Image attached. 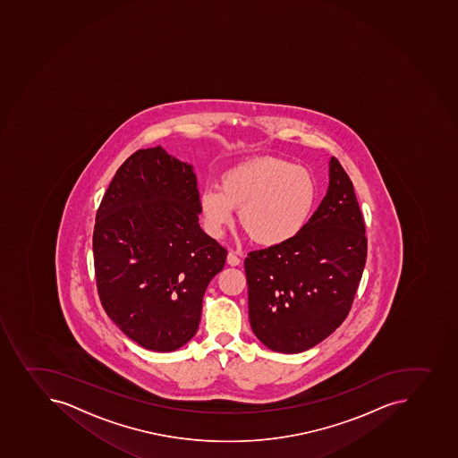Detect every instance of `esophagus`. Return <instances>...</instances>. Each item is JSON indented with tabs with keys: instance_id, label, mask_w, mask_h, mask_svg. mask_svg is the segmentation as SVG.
I'll return each mask as SVG.
<instances>
[{
	"instance_id": "obj_1",
	"label": "esophagus",
	"mask_w": 458,
	"mask_h": 458,
	"mask_svg": "<svg viewBox=\"0 0 458 458\" xmlns=\"http://www.w3.org/2000/svg\"><path fill=\"white\" fill-rule=\"evenodd\" d=\"M227 262H228V266L235 267V266H239L240 262H242V261H240V258L237 257V255H235L234 252H230L227 255Z\"/></svg>"
}]
</instances>
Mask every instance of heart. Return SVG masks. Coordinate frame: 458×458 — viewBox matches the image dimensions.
Wrapping results in <instances>:
<instances>
[{"label":"heart","instance_id":"obj_1","mask_svg":"<svg viewBox=\"0 0 458 458\" xmlns=\"http://www.w3.org/2000/svg\"><path fill=\"white\" fill-rule=\"evenodd\" d=\"M318 197V179L311 170L282 158L261 157L228 169L219 188H205L200 209L212 234H223L237 209L242 227L255 243L277 246L304 230Z\"/></svg>","mask_w":458,"mask_h":458}]
</instances>
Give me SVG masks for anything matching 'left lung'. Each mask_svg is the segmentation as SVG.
I'll list each match as a JSON object with an SVG mask.
<instances>
[{
  "mask_svg": "<svg viewBox=\"0 0 458 458\" xmlns=\"http://www.w3.org/2000/svg\"><path fill=\"white\" fill-rule=\"evenodd\" d=\"M368 240L353 182L335 157L329 187L300 234L249 252V320L262 344L301 353L347 318L365 268Z\"/></svg>",
  "mask_w": 458,
  "mask_h": 458,
  "instance_id": "left-lung-1",
  "label": "left lung"
}]
</instances>
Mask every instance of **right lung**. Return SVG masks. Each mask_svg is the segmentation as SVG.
<instances>
[{"mask_svg": "<svg viewBox=\"0 0 458 458\" xmlns=\"http://www.w3.org/2000/svg\"><path fill=\"white\" fill-rule=\"evenodd\" d=\"M191 165L162 147L118 167L93 231L98 293L109 318L144 349L174 352L196 335L210 280L227 250L199 224Z\"/></svg>", "mask_w": 458, "mask_h": 458, "instance_id": "1", "label": "right lung"}]
</instances>
